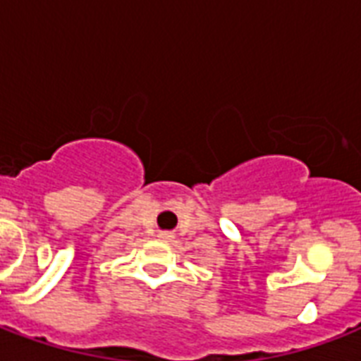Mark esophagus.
Masks as SVG:
<instances>
[{
	"mask_svg": "<svg viewBox=\"0 0 361 361\" xmlns=\"http://www.w3.org/2000/svg\"><path fill=\"white\" fill-rule=\"evenodd\" d=\"M161 238H163V240H170L172 236H170L169 232H163V234H161Z\"/></svg>",
	"mask_w": 361,
	"mask_h": 361,
	"instance_id": "esophagus-1",
	"label": "esophagus"
}]
</instances>
